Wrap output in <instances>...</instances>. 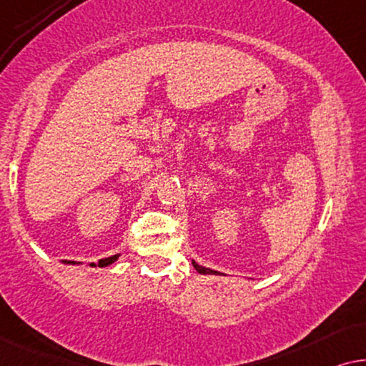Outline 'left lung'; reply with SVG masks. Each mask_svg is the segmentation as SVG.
I'll return each instance as SVG.
<instances>
[{
    "instance_id": "1",
    "label": "left lung",
    "mask_w": 366,
    "mask_h": 366,
    "mask_svg": "<svg viewBox=\"0 0 366 366\" xmlns=\"http://www.w3.org/2000/svg\"><path fill=\"white\" fill-rule=\"evenodd\" d=\"M194 267H195V270L199 272V274H215V275L219 274V272H215V270H210V269H207V267H202V265L195 264V262H194Z\"/></svg>"
}]
</instances>
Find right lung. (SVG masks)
Masks as SVG:
<instances>
[{"mask_svg": "<svg viewBox=\"0 0 366 366\" xmlns=\"http://www.w3.org/2000/svg\"><path fill=\"white\" fill-rule=\"evenodd\" d=\"M117 257H119V255H112V257H107V259H102V260L97 262V265H99V267L111 265L112 262H116V260H117ZM69 264H74V262H69ZM92 265H94V264H92Z\"/></svg>", "mask_w": 366, "mask_h": 366, "instance_id": "obj_1", "label": "right lung"}]
</instances>
